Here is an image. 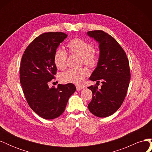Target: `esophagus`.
<instances>
[{
  "instance_id": "obj_1",
  "label": "esophagus",
  "mask_w": 152,
  "mask_h": 152,
  "mask_svg": "<svg viewBox=\"0 0 152 152\" xmlns=\"http://www.w3.org/2000/svg\"><path fill=\"white\" fill-rule=\"evenodd\" d=\"M84 87L83 86H76V89L77 91H80L82 89H83Z\"/></svg>"
}]
</instances>
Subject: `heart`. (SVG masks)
Segmentation results:
<instances>
[{
  "mask_svg": "<svg viewBox=\"0 0 152 152\" xmlns=\"http://www.w3.org/2000/svg\"><path fill=\"white\" fill-rule=\"evenodd\" d=\"M67 48L71 54H77L81 57L84 65L93 66L98 61V56L93 51V46L91 44L80 39H73L67 44ZM68 54L65 50L58 49L56 50L54 56L55 65L63 70L66 65ZM87 70L84 68L74 69L70 68L61 74V80L66 83L79 84L84 80L87 75Z\"/></svg>",
  "mask_w": 152,
  "mask_h": 152,
  "instance_id": "b5f03b06",
  "label": "heart"
}]
</instances>
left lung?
<instances>
[{
    "label": "left lung",
    "instance_id": "left-lung-1",
    "mask_svg": "<svg viewBox=\"0 0 152 152\" xmlns=\"http://www.w3.org/2000/svg\"><path fill=\"white\" fill-rule=\"evenodd\" d=\"M99 44V56L97 66L89 79L99 82L91 86L93 98L88 104L89 111L98 117H107L121 107L127 94L131 79L129 63L124 49L117 40L102 30L87 33Z\"/></svg>",
    "mask_w": 152,
    "mask_h": 152
}]
</instances>
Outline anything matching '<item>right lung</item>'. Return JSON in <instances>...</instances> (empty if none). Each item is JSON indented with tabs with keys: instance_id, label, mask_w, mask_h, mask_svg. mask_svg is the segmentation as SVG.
Wrapping results in <instances>:
<instances>
[{
	"instance_id": "1",
	"label": "right lung",
	"mask_w": 152,
	"mask_h": 152,
	"mask_svg": "<svg viewBox=\"0 0 152 152\" xmlns=\"http://www.w3.org/2000/svg\"><path fill=\"white\" fill-rule=\"evenodd\" d=\"M67 37L63 32H47L36 37L25 49L21 58L20 80L30 107L40 117L53 119L64 112L69 98L75 93L72 83L50 88L57 68L54 53Z\"/></svg>"
}]
</instances>
